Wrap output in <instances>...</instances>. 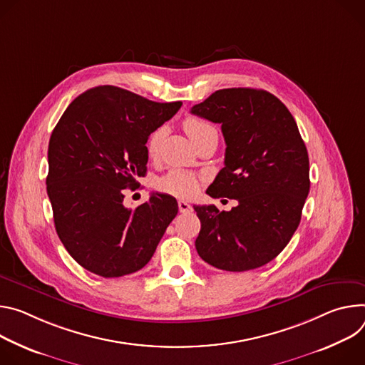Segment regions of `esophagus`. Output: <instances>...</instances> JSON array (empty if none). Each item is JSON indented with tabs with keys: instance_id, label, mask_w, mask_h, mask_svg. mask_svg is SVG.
Listing matches in <instances>:
<instances>
[{
	"instance_id": "obj_1",
	"label": "esophagus",
	"mask_w": 365,
	"mask_h": 365,
	"mask_svg": "<svg viewBox=\"0 0 365 365\" xmlns=\"http://www.w3.org/2000/svg\"><path fill=\"white\" fill-rule=\"evenodd\" d=\"M178 210H180V213H188V212L192 210V207L187 203V201L180 200V201H178Z\"/></svg>"
}]
</instances>
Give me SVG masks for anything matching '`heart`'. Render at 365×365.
Here are the masks:
<instances>
[{"label": "heart", "mask_w": 365, "mask_h": 365, "mask_svg": "<svg viewBox=\"0 0 365 365\" xmlns=\"http://www.w3.org/2000/svg\"><path fill=\"white\" fill-rule=\"evenodd\" d=\"M184 129L188 133V136L192 139L195 145L206 140L210 136H217V130L207 120L200 118V117H187L184 120ZM165 130L159 128L156 129L148 139L146 148L148 155L150 158H155L159 152V146L162 139H164ZM159 188L168 194L177 195V197H191L195 194L198 188V178L190 173L184 171H171L164 178L159 181Z\"/></svg>", "instance_id": "b5f03b06"}]
</instances>
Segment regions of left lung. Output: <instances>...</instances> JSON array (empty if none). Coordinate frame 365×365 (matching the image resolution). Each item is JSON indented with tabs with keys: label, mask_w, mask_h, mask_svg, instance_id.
I'll use <instances>...</instances> for the list:
<instances>
[{
	"label": "left lung",
	"mask_w": 365,
	"mask_h": 365,
	"mask_svg": "<svg viewBox=\"0 0 365 365\" xmlns=\"http://www.w3.org/2000/svg\"><path fill=\"white\" fill-rule=\"evenodd\" d=\"M191 113L222 125L226 142L225 168L206 192L237 201L229 212L194 206L201 222L195 250L219 269L259 268L287 247L310 190L296 120L275 96L255 88L219 90Z\"/></svg>",
	"instance_id": "1"
}]
</instances>
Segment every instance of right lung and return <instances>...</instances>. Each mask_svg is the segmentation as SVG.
<instances>
[{"mask_svg": "<svg viewBox=\"0 0 365 365\" xmlns=\"http://www.w3.org/2000/svg\"><path fill=\"white\" fill-rule=\"evenodd\" d=\"M181 106L100 86L78 96L58 121L48 149V195L61 242L90 272L114 278L139 271L177 216L168 194L153 192L128 209L123 190L145 177L149 135Z\"/></svg>", "mask_w": 365, "mask_h": 365, "instance_id": "1", "label": "right lung"}]
</instances>
